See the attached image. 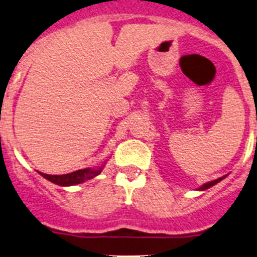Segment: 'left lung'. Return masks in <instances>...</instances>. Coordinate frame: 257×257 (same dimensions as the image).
<instances>
[{
	"instance_id": "left-lung-1",
	"label": "left lung",
	"mask_w": 257,
	"mask_h": 257,
	"mask_svg": "<svg viewBox=\"0 0 257 257\" xmlns=\"http://www.w3.org/2000/svg\"><path fill=\"white\" fill-rule=\"evenodd\" d=\"M225 177V176H223ZM223 177H220V179H217V180H214V181H210V182H207V184H205V185H202L201 187H200V190H206V189H209V187H211V186H214V185H216L217 184V182H220L221 180L223 179Z\"/></svg>"
}]
</instances>
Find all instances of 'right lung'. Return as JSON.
I'll list each match as a JSON object with an SVG mask.
<instances>
[{
    "instance_id": "1",
    "label": "right lung",
    "mask_w": 257,
    "mask_h": 257,
    "mask_svg": "<svg viewBox=\"0 0 257 257\" xmlns=\"http://www.w3.org/2000/svg\"><path fill=\"white\" fill-rule=\"evenodd\" d=\"M103 166H105V164L101 165V167H97V169H82L66 175H47L42 174V172H40V175H42L45 179H47L48 181L53 182L56 185H60V186H70V185L82 184V182L87 181V180L93 179V177L101 174Z\"/></svg>"
}]
</instances>
